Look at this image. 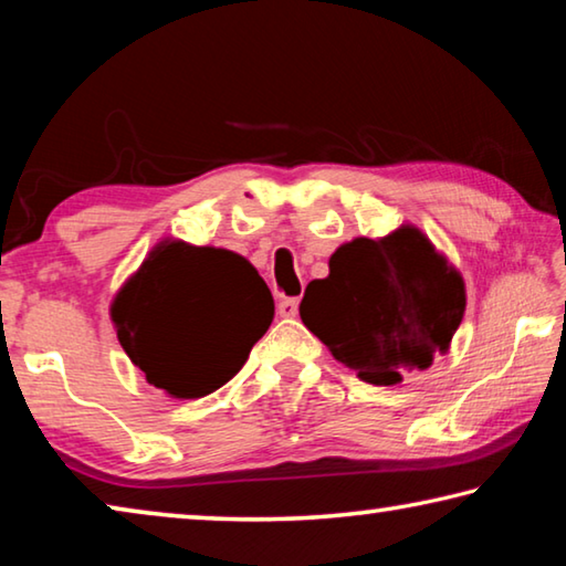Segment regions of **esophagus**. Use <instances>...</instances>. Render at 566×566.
<instances>
[{
	"mask_svg": "<svg viewBox=\"0 0 566 566\" xmlns=\"http://www.w3.org/2000/svg\"><path fill=\"white\" fill-rule=\"evenodd\" d=\"M276 312H280V317H296V312H300V300L296 296H284L276 304Z\"/></svg>",
	"mask_w": 566,
	"mask_h": 566,
	"instance_id": "esophagus-1",
	"label": "esophagus"
}]
</instances>
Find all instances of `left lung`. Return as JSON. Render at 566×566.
Segmentation results:
<instances>
[{
	"label": "left lung",
	"mask_w": 566,
	"mask_h": 566,
	"mask_svg": "<svg viewBox=\"0 0 566 566\" xmlns=\"http://www.w3.org/2000/svg\"><path fill=\"white\" fill-rule=\"evenodd\" d=\"M464 282L415 227L359 237L329 260V276L306 284L304 327L332 357L377 387L432 367L464 317Z\"/></svg>",
	"instance_id": "1"
}]
</instances>
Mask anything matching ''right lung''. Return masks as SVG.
Returning a JSON list of instances; mask_svg holds the SVG:
<instances>
[{
  "instance_id": "right-lung-1",
  "label": "right lung",
  "mask_w": 566,
  "mask_h": 566,
  "mask_svg": "<svg viewBox=\"0 0 566 566\" xmlns=\"http://www.w3.org/2000/svg\"><path fill=\"white\" fill-rule=\"evenodd\" d=\"M112 319L149 385L197 399L244 367L274 319V300L244 256L161 242L119 290Z\"/></svg>"
}]
</instances>
